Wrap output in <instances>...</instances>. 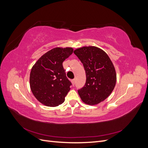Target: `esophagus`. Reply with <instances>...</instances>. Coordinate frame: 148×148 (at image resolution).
<instances>
[{
  "label": "esophagus",
  "mask_w": 148,
  "mask_h": 148,
  "mask_svg": "<svg viewBox=\"0 0 148 148\" xmlns=\"http://www.w3.org/2000/svg\"><path fill=\"white\" fill-rule=\"evenodd\" d=\"M71 83H72L73 85H74L75 84V79H73L71 80Z\"/></svg>",
  "instance_id": "obj_1"
}]
</instances>
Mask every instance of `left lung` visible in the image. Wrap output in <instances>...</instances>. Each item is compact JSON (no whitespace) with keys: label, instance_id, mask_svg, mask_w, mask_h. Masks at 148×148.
Listing matches in <instances>:
<instances>
[{"label":"left lung","instance_id":"1","mask_svg":"<svg viewBox=\"0 0 148 148\" xmlns=\"http://www.w3.org/2000/svg\"><path fill=\"white\" fill-rule=\"evenodd\" d=\"M83 64L86 83L78 92L82 100L89 105L104 101L114 90L117 80L115 70L108 55L100 48L84 46L74 51Z\"/></svg>","mask_w":148,"mask_h":148}]
</instances>
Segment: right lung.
<instances>
[{
    "label": "right lung",
    "instance_id": "obj_1",
    "mask_svg": "<svg viewBox=\"0 0 148 148\" xmlns=\"http://www.w3.org/2000/svg\"><path fill=\"white\" fill-rule=\"evenodd\" d=\"M71 47H56L41 56L31 69L30 88L42 104L56 107L62 104L71 83L66 77L62 63L73 53Z\"/></svg>",
    "mask_w": 148,
    "mask_h": 148
}]
</instances>
